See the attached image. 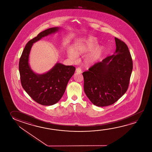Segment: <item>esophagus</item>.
I'll use <instances>...</instances> for the list:
<instances>
[{
    "mask_svg": "<svg viewBox=\"0 0 152 152\" xmlns=\"http://www.w3.org/2000/svg\"><path fill=\"white\" fill-rule=\"evenodd\" d=\"M76 71V72H78V73H81L82 72V69L80 67L77 68Z\"/></svg>",
    "mask_w": 152,
    "mask_h": 152,
    "instance_id": "34e87169",
    "label": "esophagus"
}]
</instances>
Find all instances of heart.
Returning a JSON list of instances; mask_svg holds the SVG:
<instances>
[{
  "label": "heart",
  "mask_w": 152,
  "mask_h": 152,
  "mask_svg": "<svg viewBox=\"0 0 152 152\" xmlns=\"http://www.w3.org/2000/svg\"><path fill=\"white\" fill-rule=\"evenodd\" d=\"M97 46V41L95 40L89 39L81 43L75 48V53L77 55H82L85 52L91 51ZM103 52V48L99 47L92 51L86 59V61L88 64H91L97 61L101 56ZM72 50L68 51V56L72 60H77V56L75 55Z\"/></svg>",
  "instance_id": "1"
}]
</instances>
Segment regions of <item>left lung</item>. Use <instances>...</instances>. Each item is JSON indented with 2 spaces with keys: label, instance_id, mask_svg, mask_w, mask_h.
Instances as JSON below:
<instances>
[{
  "label": "left lung",
  "instance_id": "8db88e82",
  "mask_svg": "<svg viewBox=\"0 0 152 152\" xmlns=\"http://www.w3.org/2000/svg\"><path fill=\"white\" fill-rule=\"evenodd\" d=\"M115 55L95 63L83 72L85 94L93 104L105 107L117 102L129 84L133 63L127 45L115 37Z\"/></svg>",
  "mask_w": 152,
  "mask_h": 152
}]
</instances>
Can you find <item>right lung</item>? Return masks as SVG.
Returning a JSON list of instances; mask_svg holds the SVG:
<instances>
[{
    "instance_id": "right-lung-1",
    "label": "right lung",
    "mask_w": 152,
    "mask_h": 152,
    "mask_svg": "<svg viewBox=\"0 0 152 152\" xmlns=\"http://www.w3.org/2000/svg\"><path fill=\"white\" fill-rule=\"evenodd\" d=\"M58 28H52L40 33L26 45L19 62V71L23 88L33 100L43 105L57 103L64 94L68 82L75 72V67L57 63L49 72L36 74L28 65V56L33 43L42 37L55 32Z\"/></svg>"
}]
</instances>
